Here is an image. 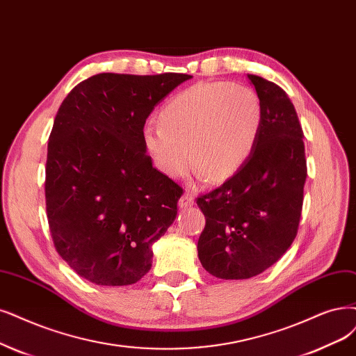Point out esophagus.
<instances>
[{"instance_id": "1", "label": "esophagus", "mask_w": 356, "mask_h": 356, "mask_svg": "<svg viewBox=\"0 0 356 356\" xmlns=\"http://www.w3.org/2000/svg\"><path fill=\"white\" fill-rule=\"evenodd\" d=\"M193 202H195L193 195H192L191 192H186V193H183V195L180 196L179 207H180V208H188V207L193 205Z\"/></svg>"}]
</instances>
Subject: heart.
<instances>
[{
    "mask_svg": "<svg viewBox=\"0 0 356 356\" xmlns=\"http://www.w3.org/2000/svg\"><path fill=\"white\" fill-rule=\"evenodd\" d=\"M261 122L262 105L254 89L241 83H198L164 105L160 123L145 124L143 143L156 168L168 177L185 175L192 158L209 179L226 180L251 155Z\"/></svg>",
    "mask_w": 356,
    "mask_h": 356,
    "instance_id": "1",
    "label": "heart"
}]
</instances>
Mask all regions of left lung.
Instances as JSON below:
<instances>
[{"mask_svg":"<svg viewBox=\"0 0 356 356\" xmlns=\"http://www.w3.org/2000/svg\"><path fill=\"white\" fill-rule=\"evenodd\" d=\"M262 105L255 147L243 165L200 196L205 227L198 241L202 267L218 279H251L271 267L296 238L304 204V131L286 92L248 74Z\"/></svg>","mask_w":356,"mask_h":356,"instance_id":"obj_1","label":"left lung"}]
</instances>
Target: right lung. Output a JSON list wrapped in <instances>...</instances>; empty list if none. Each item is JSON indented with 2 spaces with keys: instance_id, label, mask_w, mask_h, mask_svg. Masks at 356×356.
Masks as SVG:
<instances>
[{
  "instance_id": "1",
  "label": "right lung",
  "mask_w": 356,
  "mask_h": 356,
  "mask_svg": "<svg viewBox=\"0 0 356 356\" xmlns=\"http://www.w3.org/2000/svg\"><path fill=\"white\" fill-rule=\"evenodd\" d=\"M191 77L99 73L60 105L47 154L48 225L60 257L90 283L140 280L177 216L181 188L152 167L143 126Z\"/></svg>"
}]
</instances>
